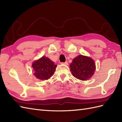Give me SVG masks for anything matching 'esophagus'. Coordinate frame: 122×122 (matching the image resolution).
<instances>
[{
    "label": "esophagus",
    "mask_w": 122,
    "mask_h": 122,
    "mask_svg": "<svg viewBox=\"0 0 122 122\" xmlns=\"http://www.w3.org/2000/svg\"><path fill=\"white\" fill-rule=\"evenodd\" d=\"M62 64H65V65H66V66H68V62H63V63H62Z\"/></svg>",
    "instance_id": "obj_1"
}]
</instances>
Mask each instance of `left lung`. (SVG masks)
Listing matches in <instances>:
<instances>
[{
    "label": "left lung",
    "mask_w": 122,
    "mask_h": 122,
    "mask_svg": "<svg viewBox=\"0 0 122 122\" xmlns=\"http://www.w3.org/2000/svg\"><path fill=\"white\" fill-rule=\"evenodd\" d=\"M70 67L73 76L83 81L91 78L95 70L94 61L90 57L82 55L75 58L70 64Z\"/></svg>",
    "instance_id": "obj_1"
}]
</instances>
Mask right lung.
<instances>
[{
    "instance_id": "obj_1",
    "label": "right lung",
    "mask_w": 122,
    "mask_h": 122,
    "mask_svg": "<svg viewBox=\"0 0 122 122\" xmlns=\"http://www.w3.org/2000/svg\"><path fill=\"white\" fill-rule=\"evenodd\" d=\"M34 75L39 80H48L52 76L56 70V65L50 59L43 56L32 64Z\"/></svg>"
}]
</instances>
